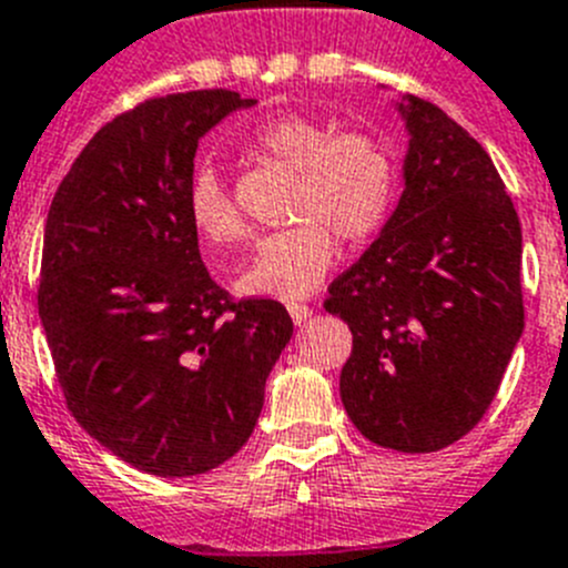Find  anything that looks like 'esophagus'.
<instances>
[{
    "label": "esophagus",
    "instance_id": "obj_1",
    "mask_svg": "<svg viewBox=\"0 0 568 568\" xmlns=\"http://www.w3.org/2000/svg\"><path fill=\"white\" fill-rule=\"evenodd\" d=\"M290 318H293L295 326H301L312 318V310L306 304H290Z\"/></svg>",
    "mask_w": 568,
    "mask_h": 568
}]
</instances>
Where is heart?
<instances>
[{
	"label": "heart",
	"instance_id": "1",
	"mask_svg": "<svg viewBox=\"0 0 568 568\" xmlns=\"http://www.w3.org/2000/svg\"><path fill=\"white\" fill-rule=\"evenodd\" d=\"M262 158L298 171L287 207L290 231L262 239L236 290L253 298L298 301L318 290L335 262V239L363 244L388 222L399 191V165L386 140L337 132L310 114H275L253 129ZM185 207L194 231L213 244L242 239L244 222L213 165L189 182Z\"/></svg>",
	"mask_w": 568,
	"mask_h": 568
}]
</instances>
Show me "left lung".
Returning a JSON list of instances; mask_svg holds the SVG:
<instances>
[{
	"label": "left lung",
	"instance_id": "1",
	"mask_svg": "<svg viewBox=\"0 0 568 568\" xmlns=\"http://www.w3.org/2000/svg\"><path fill=\"white\" fill-rule=\"evenodd\" d=\"M397 109L403 196L324 306L352 329L348 419L374 445L434 454L476 428L524 332L521 222L478 140L423 98Z\"/></svg>",
	"mask_w": 568,
	"mask_h": 568
}]
</instances>
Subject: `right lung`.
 <instances>
[{
	"instance_id": "right-lung-1",
	"label": "right lung",
	"mask_w": 568,
	"mask_h": 568,
	"mask_svg": "<svg viewBox=\"0 0 568 568\" xmlns=\"http://www.w3.org/2000/svg\"><path fill=\"white\" fill-rule=\"evenodd\" d=\"M253 103L196 90L118 114L47 213L39 315L67 408L152 476H196L239 454L293 337L278 301H233L207 275L185 207L200 140Z\"/></svg>"
}]
</instances>
